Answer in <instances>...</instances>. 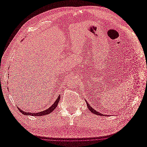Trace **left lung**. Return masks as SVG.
Wrapping results in <instances>:
<instances>
[{
	"mask_svg": "<svg viewBox=\"0 0 147 147\" xmlns=\"http://www.w3.org/2000/svg\"><path fill=\"white\" fill-rule=\"evenodd\" d=\"M86 104H87V106H88V109L91 111V112H92V113H94V114H96V115H101V116H104V115H104V114H100V113H98V111H97L96 110H95L94 109H93L92 107H90V106H89V103L86 102Z\"/></svg>",
	"mask_w": 147,
	"mask_h": 147,
	"instance_id": "left-lung-1",
	"label": "left lung"
}]
</instances>
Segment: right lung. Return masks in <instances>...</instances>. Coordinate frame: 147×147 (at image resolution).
Returning <instances> with one entry per match:
<instances>
[{"mask_svg":"<svg viewBox=\"0 0 147 147\" xmlns=\"http://www.w3.org/2000/svg\"><path fill=\"white\" fill-rule=\"evenodd\" d=\"M60 100V95L58 96V98L57 99V100L55 101V103L50 106V108H49L45 110V111H41V112H39V113H29V112H24V111L21 110L20 108H19V110L20 112H21L22 114L24 115H33V116H44L45 115H47L50 113H51L52 111H53V110L57 108V105L58 104V102Z\"/></svg>","mask_w":147,"mask_h":147,"instance_id":"obj_1","label":"right lung"}]
</instances>
